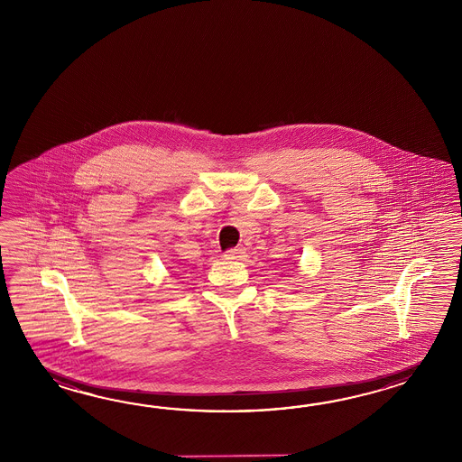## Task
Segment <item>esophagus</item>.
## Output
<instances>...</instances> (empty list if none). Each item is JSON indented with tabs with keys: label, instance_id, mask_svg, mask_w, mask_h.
I'll list each match as a JSON object with an SVG mask.
<instances>
[{
	"label": "esophagus",
	"instance_id": "obj_1",
	"mask_svg": "<svg viewBox=\"0 0 462 462\" xmlns=\"http://www.w3.org/2000/svg\"><path fill=\"white\" fill-rule=\"evenodd\" d=\"M245 254V247H241V245H239V247H231L229 251H226V253H225V257H226V259H231V261H235V259L237 261V259H243Z\"/></svg>",
	"mask_w": 462,
	"mask_h": 462
}]
</instances>
